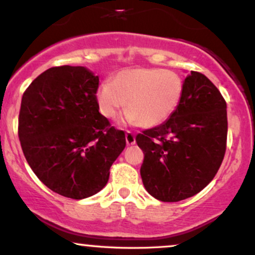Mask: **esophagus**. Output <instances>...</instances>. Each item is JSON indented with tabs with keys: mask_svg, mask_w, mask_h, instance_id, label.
<instances>
[{
	"mask_svg": "<svg viewBox=\"0 0 255 255\" xmlns=\"http://www.w3.org/2000/svg\"><path fill=\"white\" fill-rule=\"evenodd\" d=\"M126 142H127V145L135 144V135H134L130 130H127V132H126Z\"/></svg>",
	"mask_w": 255,
	"mask_h": 255,
	"instance_id": "esophagus-1",
	"label": "esophagus"
}]
</instances>
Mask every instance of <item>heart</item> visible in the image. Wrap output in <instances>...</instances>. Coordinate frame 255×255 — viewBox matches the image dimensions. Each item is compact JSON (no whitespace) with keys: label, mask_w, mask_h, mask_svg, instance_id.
<instances>
[{"label":"heart","mask_w":255,"mask_h":255,"mask_svg":"<svg viewBox=\"0 0 255 255\" xmlns=\"http://www.w3.org/2000/svg\"><path fill=\"white\" fill-rule=\"evenodd\" d=\"M184 93L180 75L159 68L125 69L97 93L100 113L115 119L127 102V120L144 127H155L177 110Z\"/></svg>","instance_id":"1"}]
</instances>
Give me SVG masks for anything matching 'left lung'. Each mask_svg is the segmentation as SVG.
Instances as JSON below:
<instances>
[{"mask_svg": "<svg viewBox=\"0 0 255 255\" xmlns=\"http://www.w3.org/2000/svg\"><path fill=\"white\" fill-rule=\"evenodd\" d=\"M226 138L225 99L205 75L191 71L172 116L135 138L144 152L140 175L146 191L162 202L200 192L220 168Z\"/></svg>", "mask_w": 255, "mask_h": 255, "instance_id": "1", "label": "left lung"}]
</instances>
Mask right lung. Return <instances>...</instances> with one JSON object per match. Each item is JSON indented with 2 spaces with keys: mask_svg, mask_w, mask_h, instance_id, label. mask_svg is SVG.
<instances>
[{
  "mask_svg": "<svg viewBox=\"0 0 255 255\" xmlns=\"http://www.w3.org/2000/svg\"><path fill=\"white\" fill-rule=\"evenodd\" d=\"M99 77L83 66H54L25 89L18 135L27 163L52 191L96 195L126 146L123 130L99 113Z\"/></svg>",
  "mask_w": 255,
  "mask_h": 255,
  "instance_id": "add662e5",
  "label": "right lung"
}]
</instances>
